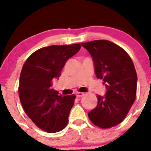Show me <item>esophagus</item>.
<instances>
[{
	"label": "esophagus",
	"mask_w": 151,
	"mask_h": 151,
	"mask_svg": "<svg viewBox=\"0 0 151 151\" xmlns=\"http://www.w3.org/2000/svg\"><path fill=\"white\" fill-rule=\"evenodd\" d=\"M84 95H85V93H81V92H77V93H76V96L77 97H81Z\"/></svg>",
	"instance_id": "1"
}]
</instances>
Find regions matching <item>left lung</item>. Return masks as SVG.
<instances>
[{"instance_id":"8db88e82","label":"left lung","mask_w":151,"mask_h":151,"mask_svg":"<svg viewBox=\"0 0 151 151\" xmlns=\"http://www.w3.org/2000/svg\"><path fill=\"white\" fill-rule=\"evenodd\" d=\"M93 59L97 78L106 88L97 96L98 104L88 113L93 124L110 128L124 120L136 97L137 76L130 57L122 48L108 40L82 43Z\"/></svg>"}]
</instances>
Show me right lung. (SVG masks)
<instances>
[{"label": "right lung", "mask_w": 151, "mask_h": 151, "mask_svg": "<svg viewBox=\"0 0 151 151\" xmlns=\"http://www.w3.org/2000/svg\"><path fill=\"white\" fill-rule=\"evenodd\" d=\"M81 47L79 44L45 47L31 55L24 64L19 78L21 103L29 117L45 132H60L68 122L76 96L60 95L51 87L66 61Z\"/></svg>", "instance_id": "right-lung-1"}]
</instances>
